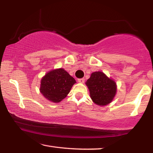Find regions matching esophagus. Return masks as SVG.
Instances as JSON below:
<instances>
[{
    "mask_svg": "<svg viewBox=\"0 0 153 153\" xmlns=\"http://www.w3.org/2000/svg\"><path fill=\"white\" fill-rule=\"evenodd\" d=\"M84 81H85L84 78H79L77 79V82H78L79 83H84Z\"/></svg>",
    "mask_w": 153,
    "mask_h": 153,
    "instance_id": "34e87169",
    "label": "esophagus"
}]
</instances>
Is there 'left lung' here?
<instances>
[{"label":"left lung","mask_w":153,"mask_h":153,"mask_svg":"<svg viewBox=\"0 0 153 153\" xmlns=\"http://www.w3.org/2000/svg\"><path fill=\"white\" fill-rule=\"evenodd\" d=\"M90 98L98 105H107L112 101L116 94L115 82L101 71L94 72L86 83Z\"/></svg>","instance_id":"1"}]
</instances>
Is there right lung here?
I'll list each match as a JSON object with an SVG mask.
<instances>
[{
    "instance_id": "1",
    "label": "right lung",
    "mask_w": 153,
    "mask_h": 153,
    "mask_svg": "<svg viewBox=\"0 0 153 153\" xmlns=\"http://www.w3.org/2000/svg\"><path fill=\"white\" fill-rule=\"evenodd\" d=\"M76 80L63 69L49 71L41 80L40 92L53 102H59L67 97Z\"/></svg>"
}]
</instances>
